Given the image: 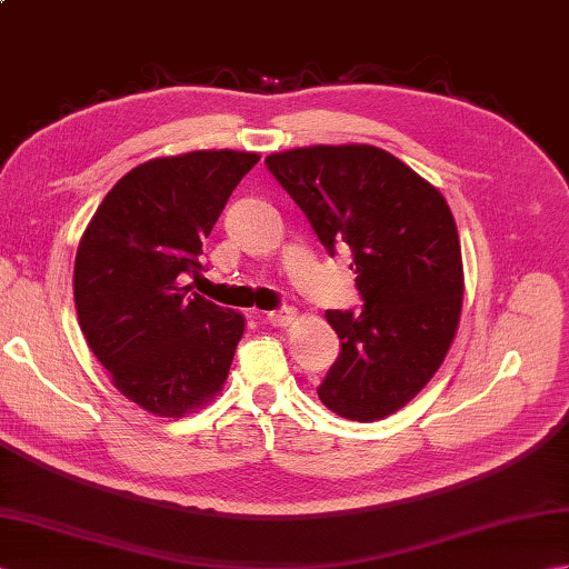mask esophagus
Masks as SVG:
<instances>
[{
    "label": "esophagus",
    "mask_w": 569,
    "mask_h": 569,
    "mask_svg": "<svg viewBox=\"0 0 569 569\" xmlns=\"http://www.w3.org/2000/svg\"><path fill=\"white\" fill-rule=\"evenodd\" d=\"M296 316H298L296 308L283 306V308H278V310L266 312V322H271L273 328H288V325L296 320Z\"/></svg>",
    "instance_id": "esophagus-1"
}]
</instances>
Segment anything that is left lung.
<instances>
[{
  "label": "left lung",
  "mask_w": 569,
  "mask_h": 569,
  "mask_svg": "<svg viewBox=\"0 0 569 569\" xmlns=\"http://www.w3.org/2000/svg\"><path fill=\"white\" fill-rule=\"evenodd\" d=\"M332 257L352 251L361 312L328 310L342 352L318 386L332 413L369 422L403 408L440 369L462 310L457 224L442 192L369 143L266 156Z\"/></svg>",
  "instance_id": "8db88e82"
}]
</instances>
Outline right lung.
Returning <instances> with one entry per match:
<instances>
[{
  "label": "right lung",
  "instance_id": "right-lung-1",
  "mask_svg": "<svg viewBox=\"0 0 569 569\" xmlns=\"http://www.w3.org/2000/svg\"><path fill=\"white\" fill-rule=\"evenodd\" d=\"M249 151L151 159L117 180L84 229L72 293L80 330L117 391L161 418H180L222 391L244 316L192 293L202 241Z\"/></svg>",
  "mask_w": 569,
  "mask_h": 569
}]
</instances>
